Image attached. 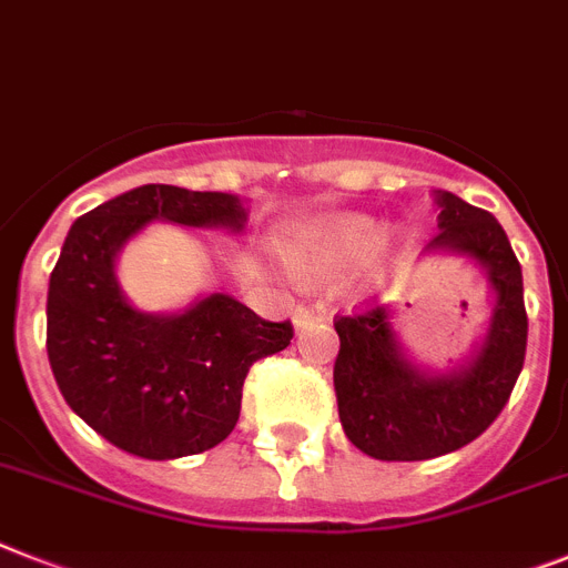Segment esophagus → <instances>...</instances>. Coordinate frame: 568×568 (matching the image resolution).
I'll list each match as a JSON object with an SVG mask.
<instances>
[{"instance_id":"34e87169","label":"esophagus","mask_w":568,"mask_h":568,"mask_svg":"<svg viewBox=\"0 0 568 568\" xmlns=\"http://www.w3.org/2000/svg\"><path fill=\"white\" fill-rule=\"evenodd\" d=\"M318 318H322V313L318 311H313V307H295V313H293V325L298 327V331H302V327H307V325H313V322H318Z\"/></svg>"}]
</instances>
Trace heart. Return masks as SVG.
Returning <instances> with one entry per match:
<instances>
[{"label": "heart", "mask_w": 568, "mask_h": 568, "mask_svg": "<svg viewBox=\"0 0 568 568\" xmlns=\"http://www.w3.org/2000/svg\"><path fill=\"white\" fill-rule=\"evenodd\" d=\"M379 243V223L365 214H342L304 232L293 243V261L311 275L345 273L363 264Z\"/></svg>", "instance_id": "1"}]
</instances>
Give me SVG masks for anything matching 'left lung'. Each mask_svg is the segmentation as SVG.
I'll return each instance as SVG.
<instances>
[{"label": "left lung", "instance_id": "obj_1", "mask_svg": "<svg viewBox=\"0 0 568 568\" xmlns=\"http://www.w3.org/2000/svg\"><path fill=\"white\" fill-rule=\"evenodd\" d=\"M438 232L426 250L470 255L496 290L490 331L467 368L420 374L397 348L392 311L363 304L336 316L334 388L345 435L379 462H426L476 442L505 409L526 363L528 316L523 270L499 220L462 196L438 194Z\"/></svg>", "mask_w": 568, "mask_h": 568}]
</instances>
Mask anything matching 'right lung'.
Returning a JSON list of instances; mask_svg holds the SVG:
<instances>
[{
  "label": "right lung",
  "mask_w": 568,
  "mask_h": 568,
  "mask_svg": "<svg viewBox=\"0 0 568 568\" xmlns=\"http://www.w3.org/2000/svg\"><path fill=\"white\" fill-rule=\"evenodd\" d=\"M150 220L237 232L246 211L220 191L142 185L74 220L51 270L45 348L60 395L98 435L168 462L229 438L252 363L287 348L293 325L223 293L176 316L133 311L112 264Z\"/></svg>",
  "instance_id": "obj_1"
}]
</instances>
